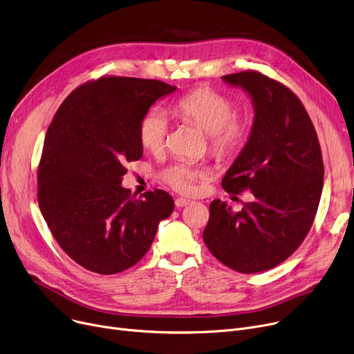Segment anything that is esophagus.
Wrapping results in <instances>:
<instances>
[{"instance_id":"34e87169","label":"esophagus","mask_w":354,"mask_h":354,"mask_svg":"<svg viewBox=\"0 0 354 354\" xmlns=\"http://www.w3.org/2000/svg\"><path fill=\"white\" fill-rule=\"evenodd\" d=\"M188 203H191V201H189V199H187V198H176V201H175V205H176V208H183V207H187Z\"/></svg>"}]
</instances>
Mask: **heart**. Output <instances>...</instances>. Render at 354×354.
Here are the masks:
<instances>
[{
  "instance_id": "1",
  "label": "heart",
  "mask_w": 354,
  "mask_h": 354,
  "mask_svg": "<svg viewBox=\"0 0 354 354\" xmlns=\"http://www.w3.org/2000/svg\"><path fill=\"white\" fill-rule=\"evenodd\" d=\"M235 102L227 95L214 88H196L183 97L171 103V111L198 126L208 135L211 151L218 158H230L241 151L250 135V119L235 113ZM167 132L169 118L160 107L149 109L139 122V142L147 152L162 151ZM203 175L199 167L176 162L166 166L160 172V179L178 192L191 194L196 188V179Z\"/></svg>"
}]
</instances>
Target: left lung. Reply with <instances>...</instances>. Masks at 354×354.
<instances>
[{"instance_id":"1","label":"left lung","mask_w":354,"mask_h":354,"mask_svg":"<svg viewBox=\"0 0 354 354\" xmlns=\"http://www.w3.org/2000/svg\"><path fill=\"white\" fill-rule=\"evenodd\" d=\"M222 80L247 91L255 111L250 138L222 188L251 191L252 201L239 212L212 201L203 241L227 267L261 272L286 261L313 225L323 191L322 149L303 103L288 87L258 71Z\"/></svg>"}]
</instances>
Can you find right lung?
Returning <instances> with one entry per match:
<instances>
[{
  "mask_svg": "<svg viewBox=\"0 0 354 354\" xmlns=\"http://www.w3.org/2000/svg\"><path fill=\"white\" fill-rule=\"evenodd\" d=\"M175 90L159 80L100 77L73 90L55 111L37 196L55 241L88 271L107 275L135 266L175 208L162 189L133 198L122 187L123 165L143 155L142 116Z\"/></svg>",
  "mask_w": 354,
  "mask_h": 354,
  "instance_id": "1",
  "label": "right lung"
}]
</instances>
